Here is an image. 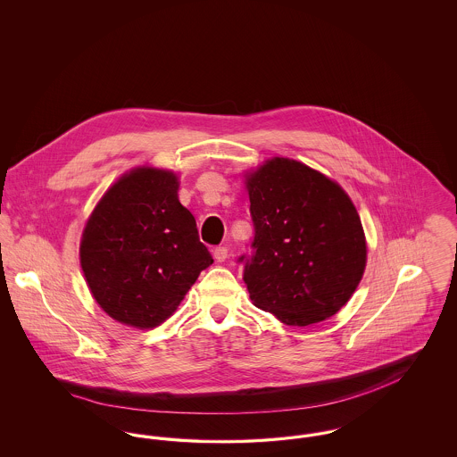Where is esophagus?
I'll list each match as a JSON object with an SVG mask.
<instances>
[{
    "mask_svg": "<svg viewBox=\"0 0 457 457\" xmlns=\"http://www.w3.org/2000/svg\"><path fill=\"white\" fill-rule=\"evenodd\" d=\"M212 255H214V259L218 262L226 261L228 259V246H216L212 250Z\"/></svg>",
    "mask_w": 457,
    "mask_h": 457,
    "instance_id": "34e87169",
    "label": "esophagus"
}]
</instances>
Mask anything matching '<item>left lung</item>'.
<instances>
[{
    "label": "left lung",
    "instance_id": "8db88e82",
    "mask_svg": "<svg viewBox=\"0 0 457 457\" xmlns=\"http://www.w3.org/2000/svg\"><path fill=\"white\" fill-rule=\"evenodd\" d=\"M255 237L243 281L261 310L286 326L322 322L361 281L367 243L345 190L298 161L276 157L248 178Z\"/></svg>",
    "mask_w": 457,
    "mask_h": 457
}]
</instances>
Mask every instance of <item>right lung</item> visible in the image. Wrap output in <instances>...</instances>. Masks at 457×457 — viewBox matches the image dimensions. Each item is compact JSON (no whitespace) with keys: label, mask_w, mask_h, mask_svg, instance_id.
I'll return each mask as SVG.
<instances>
[{"label":"right lung","mask_w":457,"mask_h":457,"mask_svg":"<svg viewBox=\"0 0 457 457\" xmlns=\"http://www.w3.org/2000/svg\"><path fill=\"white\" fill-rule=\"evenodd\" d=\"M214 262L173 173L138 168L118 179L88 219L80 263L90 293L114 320L164 322Z\"/></svg>","instance_id":"add662e5"}]
</instances>
